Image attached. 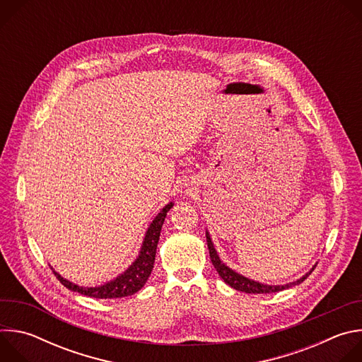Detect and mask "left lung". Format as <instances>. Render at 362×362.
I'll return each mask as SVG.
<instances>
[{"mask_svg":"<svg viewBox=\"0 0 362 362\" xmlns=\"http://www.w3.org/2000/svg\"><path fill=\"white\" fill-rule=\"evenodd\" d=\"M206 242H208V249H209V255H211V261L215 267V269L218 271L219 276L229 285L232 286L233 289L236 291H242V292H246V293H272V292H279V291H284L286 288H291V286H295V285H299L300 282H303L309 275H311V272L315 269V267L313 268V271H309L306 275H303L300 279L292 282V284H286V285H264V284H259V282H255V281H250L239 274H236L235 271H232L230 268H228L221 259L219 256L214 247V243H212V239L209 236V233L206 232Z\"/></svg>","mask_w":362,"mask_h":362,"instance_id":"left-lung-1","label":"left lung"}]
</instances>
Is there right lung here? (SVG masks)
Masks as SVG:
<instances>
[{
	"instance_id": "1",
	"label": "right lung",
	"mask_w": 362,
	"mask_h": 362,
	"mask_svg": "<svg viewBox=\"0 0 362 362\" xmlns=\"http://www.w3.org/2000/svg\"><path fill=\"white\" fill-rule=\"evenodd\" d=\"M172 206H173V203L166 204L162 209V212L156 218H154V221L150 223V226L146 232L139 257L124 274H122L115 281L101 285V286H95V288H83V286H77V285L66 281L57 272H54V275L59 278V281L67 289L78 292V293L90 296V298L113 299V298H123V296L136 293L137 291H140L144 286L146 281L148 279V276L151 274L154 257H156L159 238H160V230H162V226H163L168 212L172 209Z\"/></svg>"
}]
</instances>
